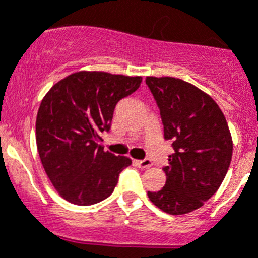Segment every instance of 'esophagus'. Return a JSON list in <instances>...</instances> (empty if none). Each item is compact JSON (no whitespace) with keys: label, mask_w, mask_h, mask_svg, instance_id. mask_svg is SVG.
<instances>
[{"label":"esophagus","mask_w":258,"mask_h":258,"mask_svg":"<svg viewBox=\"0 0 258 258\" xmlns=\"http://www.w3.org/2000/svg\"><path fill=\"white\" fill-rule=\"evenodd\" d=\"M136 165L140 167V169H148L152 166V161L150 159H140V161H136Z\"/></svg>","instance_id":"esophagus-1"}]
</instances>
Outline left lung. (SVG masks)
Instances as JSON below:
<instances>
[{"instance_id":"1","label":"left lung","mask_w":258,"mask_h":258,"mask_svg":"<svg viewBox=\"0 0 258 258\" xmlns=\"http://www.w3.org/2000/svg\"><path fill=\"white\" fill-rule=\"evenodd\" d=\"M146 84L161 110L165 140L174 149L163 167L166 184L148 197L166 214H188L224 180L233 150L231 132L218 104L198 87L170 76H148Z\"/></svg>"}]
</instances>
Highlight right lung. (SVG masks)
Masks as SVG:
<instances>
[{"instance_id":"obj_1","label":"right lung","mask_w":258,"mask_h":258,"mask_svg":"<svg viewBox=\"0 0 258 258\" xmlns=\"http://www.w3.org/2000/svg\"><path fill=\"white\" fill-rule=\"evenodd\" d=\"M141 76L79 71L51 87L35 122L43 169L63 199L76 206L99 203L113 192L120 172L131 166L100 145L110 129L116 104L137 91Z\"/></svg>"}]
</instances>
